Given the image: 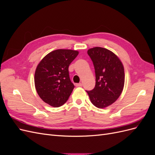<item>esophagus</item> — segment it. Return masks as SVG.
<instances>
[{
	"label": "esophagus",
	"mask_w": 155,
	"mask_h": 155,
	"mask_svg": "<svg viewBox=\"0 0 155 155\" xmlns=\"http://www.w3.org/2000/svg\"><path fill=\"white\" fill-rule=\"evenodd\" d=\"M76 87H81V86H82V83H76Z\"/></svg>",
	"instance_id": "esophagus-1"
}]
</instances>
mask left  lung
<instances>
[{"label":"left lung","instance_id":"8db88e82","mask_svg":"<svg viewBox=\"0 0 155 155\" xmlns=\"http://www.w3.org/2000/svg\"><path fill=\"white\" fill-rule=\"evenodd\" d=\"M96 74V85L88 91L92 104L100 109L113 104L122 92L125 82L122 63L112 51L101 47L87 51Z\"/></svg>","mask_w":155,"mask_h":155}]
</instances>
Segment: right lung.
<instances>
[{"mask_svg": "<svg viewBox=\"0 0 155 155\" xmlns=\"http://www.w3.org/2000/svg\"><path fill=\"white\" fill-rule=\"evenodd\" d=\"M78 54L76 50H56L46 55L37 65L35 86L38 95L46 104L59 107L68 100L74 88L68 67Z\"/></svg>", "mask_w": 155, "mask_h": 155, "instance_id": "right-lung-1", "label": "right lung"}]
</instances>
